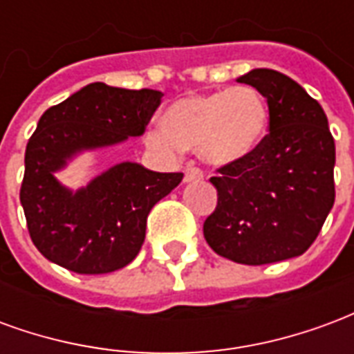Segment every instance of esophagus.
I'll list each match as a JSON object with an SVG mask.
<instances>
[{
    "label": "esophagus",
    "instance_id": "esophagus-1",
    "mask_svg": "<svg viewBox=\"0 0 354 354\" xmlns=\"http://www.w3.org/2000/svg\"><path fill=\"white\" fill-rule=\"evenodd\" d=\"M201 180H203V170L195 169V167H187V169H185V176H184L185 184L201 182Z\"/></svg>",
    "mask_w": 354,
    "mask_h": 354
}]
</instances>
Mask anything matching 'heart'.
Listing matches in <instances>:
<instances>
[{
  "label": "heart",
  "instance_id": "1",
  "mask_svg": "<svg viewBox=\"0 0 354 354\" xmlns=\"http://www.w3.org/2000/svg\"><path fill=\"white\" fill-rule=\"evenodd\" d=\"M267 132V100L254 87L241 85L172 102L162 127L147 132V142L172 157L197 151L205 162L223 169L250 159Z\"/></svg>",
  "mask_w": 354,
  "mask_h": 354
}]
</instances>
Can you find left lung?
<instances>
[{"label": "left lung", "instance_id": "obj_1", "mask_svg": "<svg viewBox=\"0 0 354 354\" xmlns=\"http://www.w3.org/2000/svg\"><path fill=\"white\" fill-rule=\"evenodd\" d=\"M237 81L267 100L269 134L250 159L210 178L218 205L203 233L237 263L290 260L315 243L334 207V138L324 109L288 75L256 68Z\"/></svg>", "mask_w": 354, "mask_h": 354}]
</instances>
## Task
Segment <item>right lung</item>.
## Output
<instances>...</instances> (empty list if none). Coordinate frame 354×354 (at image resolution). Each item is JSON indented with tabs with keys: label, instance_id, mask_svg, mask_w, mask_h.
<instances>
[{
	"label": "right lung",
	"instance_id": "add662e5",
	"mask_svg": "<svg viewBox=\"0 0 354 354\" xmlns=\"http://www.w3.org/2000/svg\"><path fill=\"white\" fill-rule=\"evenodd\" d=\"M161 96L153 88L91 83L43 113L26 146L20 203L30 237L47 260L73 273L102 274L138 256L149 210L184 174L123 161L70 189L57 172L85 151L142 136Z\"/></svg>",
	"mask_w": 354,
	"mask_h": 354
}]
</instances>
